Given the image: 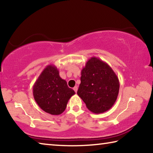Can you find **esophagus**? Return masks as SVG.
I'll return each mask as SVG.
<instances>
[{"instance_id": "34e87169", "label": "esophagus", "mask_w": 153, "mask_h": 153, "mask_svg": "<svg viewBox=\"0 0 153 153\" xmlns=\"http://www.w3.org/2000/svg\"><path fill=\"white\" fill-rule=\"evenodd\" d=\"M77 89H78V88H77V86H75L74 88V90L76 92H77Z\"/></svg>"}]
</instances>
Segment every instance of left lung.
Instances as JSON below:
<instances>
[{"label":"left lung","instance_id":"left-lung-1","mask_svg":"<svg viewBox=\"0 0 153 153\" xmlns=\"http://www.w3.org/2000/svg\"><path fill=\"white\" fill-rule=\"evenodd\" d=\"M77 94L94 113H102L115 104L120 90L119 79L112 68L100 59L92 56L81 71Z\"/></svg>","mask_w":153,"mask_h":153}]
</instances>
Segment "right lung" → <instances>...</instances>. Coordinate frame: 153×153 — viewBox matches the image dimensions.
<instances>
[{"instance_id":"add662e5","label":"right lung","mask_w":153,"mask_h":153,"mask_svg":"<svg viewBox=\"0 0 153 153\" xmlns=\"http://www.w3.org/2000/svg\"><path fill=\"white\" fill-rule=\"evenodd\" d=\"M67 82L59 76L54 65H48L33 86V95L38 105L51 115H60L65 110L69 98L75 94Z\"/></svg>"}]
</instances>
